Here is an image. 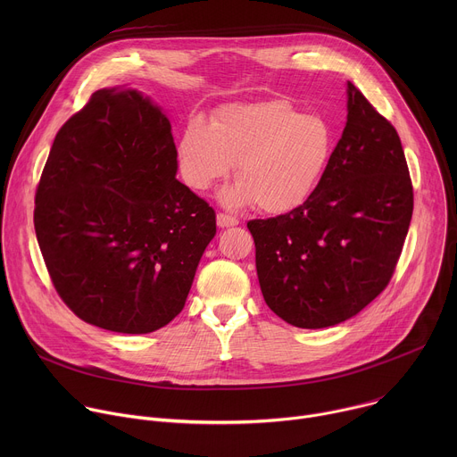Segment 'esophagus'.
Wrapping results in <instances>:
<instances>
[{
    "instance_id": "34e87169",
    "label": "esophagus",
    "mask_w": 457,
    "mask_h": 457,
    "mask_svg": "<svg viewBox=\"0 0 457 457\" xmlns=\"http://www.w3.org/2000/svg\"><path fill=\"white\" fill-rule=\"evenodd\" d=\"M217 224H219V228H233V226H238V219L231 217V215H226V213H219L217 215Z\"/></svg>"
}]
</instances>
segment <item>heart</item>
Returning <instances> with one entry per match:
<instances>
[{
  "instance_id": "obj_1",
  "label": "heart",
  "mask_w": 457,
  "mask_h": 457,
  "mask_svg": "<svg viewBox=\"0 0 457 457\" xmlns=\"http://www.w3.org/2000/svg\"><path fill=\"white\" fill-rule=\"evenodd\" d=\"M335 150V129L318 113L287 101L222 106L210 124L191 120L177 143L182 180L208 191L233 166L237 184L222 191L231 208L256 204L282 215L302 206L316 189Z\"/></svg>"
}]
</instances>
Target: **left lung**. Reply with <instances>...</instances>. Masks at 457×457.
<instances>
[{"label": "left lung", "mask_w": 457, "mask_h": 457, "mask_svg": "<svg viewBox=\"0 0 457 457\" xmlns=\"http://www.w3.org/2000/svg\"><path fill=\"white\" fill-rule=\"evenodd\" d=\"M414 208L395 126L347 81V122L311 197L273 219L249 220L264 300L302 329L342 323L395 273Z\"/></svg>", "instance_id": "1"}]
</instances>
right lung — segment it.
Here are the masks:
<instances>
[{
  "label": "right lung",
  "instance_id": "1",
  "mask_svg": "<svg viewBox=\"0 0 457 457\" xmlns=\"http://www.w3.org/2000/svg\"><path fill=\"white\" fill-rule=\"evenodd\" d=\"M177 168L170 119L136 88H101L61 126L34 228L55 291L87 323L146 335L182 311L217 220Z\"/></svg>",
  "mask_w": 457,
  "mask_h": 457
}]
</instances>
